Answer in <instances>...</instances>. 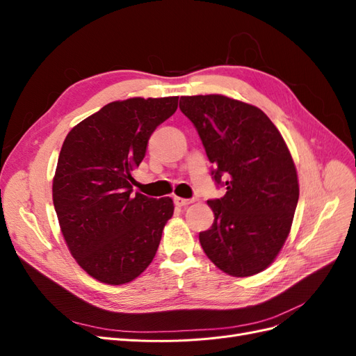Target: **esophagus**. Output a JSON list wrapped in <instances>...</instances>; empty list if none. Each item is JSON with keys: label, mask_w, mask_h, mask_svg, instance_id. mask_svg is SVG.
<instances>
[{"label": "esophagus", "mask_w": 356, "mask_h": 356, "mask_svg": "<svg viewBox=\"0 0 356 356\" xmlns=\"http://www.w3.org/2000/svg\"><path fill=\"white\" fill-rule=\"evenodd\" d=\"M174 202H175L177 207H187V204L193 203V200H190V199H182V197H178V196L174 197Z\"/></svg>", "instance_id": "esophagus-1"}]
</instances>
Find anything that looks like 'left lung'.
<instances>
[{
	"label": "left lung",
	"instance_id": "obj_1",
	"mask_svg": "<svg viewBox=\"0 0 356 356\" xmlns=\"http://www.w3.org/2000/svg\"><path fill=\"white\" fill-rule=\"evenodd\" d=\"M213 179H225L224 197L208 200L213 224L199 234L204 254L234 277L270 266L288 238L300 187L297 169L277 127L260 108L224 95L181 96Z\"/></svg>",
	"mask_w": 356,
	"mask_h": 356
}]
</instances>
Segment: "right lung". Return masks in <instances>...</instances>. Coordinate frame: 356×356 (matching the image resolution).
Here are the masks:
<instances>
[{"label": "right lung", "instance_id": "obj_1", "mask_svg": "<svg viewBox=\"0 0 356 356\" xmlns=\"http://www.w3.org/2000/svg\"><path fill=\"white\" fill-rule=\"evenodd\" d=\"M178 96L114 101L68 132L53 177V204L71 255L108 285L132 282L153 261L174 215L170 197L134 193L132 172Z\"/></svg>", "mask_w": 356, "mask_h": 356}]
</instances>
